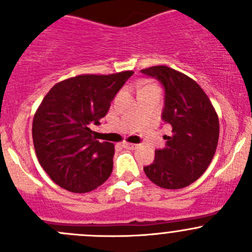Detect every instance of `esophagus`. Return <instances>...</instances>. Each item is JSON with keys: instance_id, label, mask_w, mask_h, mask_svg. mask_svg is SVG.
<instances>
[{"instance_id": "34e87169", "label": "esophagus", "mask_w": 252, "mask_h": 252, "mask_svg": "<svg viewBox=\"0 0 252 252\" xmlns=\"http://www.w3.org/2000/svg\"><path fill=\"white\" fill-rule=\"evenodd\" d=\"M123 146L126 147V149L135 150L136 147H138V145H136V144H131V142H126V141H124V142H123Z\"/></svg>"}]
</instances>
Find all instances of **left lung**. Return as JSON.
<instances>
[{
    "instance_id": "8db88e82",
    "label": "left lung",
    "mask_w": 252,
    "mask_h": 252,
    "mask_svg": "<svg viewBox=\"0 0 252 252\" xmlns=\"http://www.w3.org/2000/svg\"><path fill=\"white\" fill-rule=\"evenodd\" d=\"M164 88L162 119L171 126L166 146L155 151V161L144 167L146 177L164 189H182L199 179L210 166L220 138L217 112L201 86L188 75L155 65L140 70Z\"/></svg>"
}]
</instances>
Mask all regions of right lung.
Segmentation results:
<instances>
[{
  "instance_id": "1",
  "label": "right lung",
  "mask_w": 252,
  "mask_h": 252,
  "mask_svg": "<svg viewBox=\"0 0 252 252\" xmlns=\"http://www.w3.org/2000/svg\"><path fill=\"white\" fill-rule=\"evenodd\" d=\"M133 73L65 79L53 85L41 101L32 121V142L39 163L61 188L89 192L108 179L114 145L96 140L91 126L100 124Z\"/></svg>"
}]
</instances>
